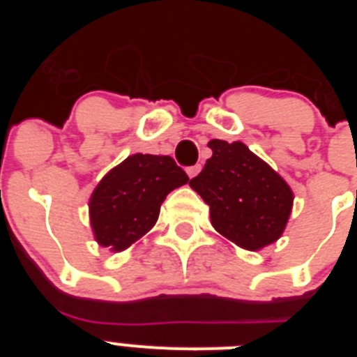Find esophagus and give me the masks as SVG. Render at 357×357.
I'll list each match as a JSON object with an SVG mask.
<instances>
[{
  "label": "esophagus",
  "instance_id": "34e87169",
  "mask_svg": "<svg viewBox=\"0 0 357 357\" xmlns=\"http://www.w3.org/2000/svg\"><path fill=\"white\" fill-rule=\"evenodd\" d=\"M200 169H202L200 164H195V166H191V168H188L189 178H193V176H197L198 173H200Z\"/></svg>",
  "mask_w": 357,
  "mask_h": 357
}]
</instances>
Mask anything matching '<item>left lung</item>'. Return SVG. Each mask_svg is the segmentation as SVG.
<instances>
[{"instance_id": "8db88e82", "label": "left lung", "mask_w": 357, "mask_h": 357, "mask_svg": "<svg viewBox=\"0 0 357 357\" xmlns=\"http://www.w3.org/2000/svg\"><path fill=\"white\" fill-rule=\"evenodd\" d=\"M213 157L189 185L209 206L211 223L245 250L275 243L288 225L293 191L241 141H209Z\"/></svg>"}]
</instances>
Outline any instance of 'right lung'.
Masks as SVG:
<instances>
[{
  "label": "right lung",
  "mask_w": 357,
  "mask_h": 357,
  "mask_svg": "<svg viewBox=\"0 0 357 357\" xmlns=\"http://www.w3.org/2000/svg\"><path fill=\"white\" fill-rule=\"evenodd\" d=\"M188 182L189 176L169 155H128L98 182L89 198L98 245L110 252L130 247L155 225L168 193Z\"/></svg>",
  "instance_id": "add662e5"
}]
</instances>
